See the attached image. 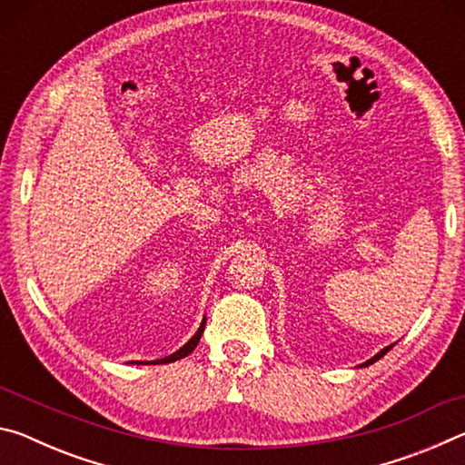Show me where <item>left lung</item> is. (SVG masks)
Returning a JSON list of instances; mask_svg holds the SVG:
<instances>
[{
	"mask_svg": "<svg viewBox=\"0 0 465 465\" xmlns=\"http://www.w3.org/2000/svg\"><path fill=\"white\" fill-rule=\"evenodd\" d=\"M391 346H393V344H391ZM391 346H385V349H383V351H380V352H377V355H375L373 359H369V361H367V363H363V365H371V363H375V361H380V357H383V355H385V352H388V351L391 349Z\"/></svg>",
	"mask_w": 465,
	"mask_h": 465,
	"instance_id": "8db88e82",
	"label": "left lung"
}]
</instances>
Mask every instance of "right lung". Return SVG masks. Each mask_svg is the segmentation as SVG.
<instances>
[{
	"label": "right lung",
	"mask_w": 465,
	"mask_h": 465,
	"mask_svg": "<svg viewBox=\"0 0 465 465\" xmlns=\"http://www.w3.org/2000/svg\"><path fill=\"white\" fill-rule=\"evenodd\" d=\"M203 330H204V320H203L201 328L196 330V334L191 338V341H188V342L183 346V349L176 351V352H172L170 357H163V359L152 361V365H163V363H172V361H178V359H184L186 355H191V352L196 349V344H199V341H201V336H203Z\"/></svg>",
	"instance_id": "obj_1"
}]
</instances>
